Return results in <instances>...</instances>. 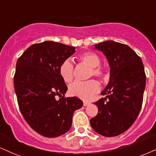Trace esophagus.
Listing matches in <instances>:
<instances>
[{
    "label": "esophagus",
    "mask_w": 156,
    "mask_h": 156,
    "mask_svg": "<svg viewBox=\"0 0 156 156\" xmlns=\"http://www.w3.org/2000/svg\"><path fill=\"white\" fill-rule=\"evenodd\" d=\"M89 104V102H87V101H83V106H87Z\"/></svg>",
    "instance_id": "obj_1"
}]
</instances>
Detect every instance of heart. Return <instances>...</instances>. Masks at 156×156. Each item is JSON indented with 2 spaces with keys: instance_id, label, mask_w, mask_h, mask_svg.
<instances>
[{
  "instance_id": "1",
  "label": "heart",
  "mask_w": 156,
  "mask_h": 156,
  "mask_svg": "<svg viewBox=\"0 0 156 156\" xmlns=\"http://www.w3.org/2000/svg\"><path fill=\"white\" fill-rule=\"evenodd\" d=\"M78 59L82 63L91 67L89 78L96 77L101 81H105L108 78V73L105 67L101 66L100 57L92 51H86L80 54ZM59 74L65 83H70L74 78V66L70 59L64 60L60 65ZM99 85L96 80H90L86 82H74L69 86V93L73 97L87 99L97 93Z\"/></svg>"
}]
</instances>
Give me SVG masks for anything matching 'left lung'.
I'll return each instance as SVG.
<instances>
[{
  "label": "left lung",
  "mask_w": 156,
  "mask_h": 156,
  "mask_svg": "<svg viewBox=\"0 0 156 156\" xmlns=\"http://www.w3.org/2000/svg\"><path fill=\"white\" fill-rule=\"evenodd\" d=\"M110 65V80L96 102L97 115L90 120L95 132L105 136L125 132L136 121L141 110L146 84L142 59L126 44L107 41L94 45ZM108 101H106V99Z\"/></svg>",
  "instance_id": "1"
}]
</instances>
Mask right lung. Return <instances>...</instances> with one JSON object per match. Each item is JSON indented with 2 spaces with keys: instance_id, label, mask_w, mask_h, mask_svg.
I'll use <instances>...</instances> for the list:
<instances>
[{
  "instance_id": "1",
  "label": "right lung",
  "mask_w": 156,
  "mask_h": 156,
  "mask_svg": "<svg viewBox=\"0 0 156 156\" xmlns=\"http://www.w3.org/2000/svg\"><path fill=\"white\" fill-rule=\"evenodd\" d=\"M75 49L45 41L30 46L16 62L14 84L19 108L30 126L44 136L57 137L68 132L75 110L83 106L78 97H64L67 87L59 71ZM59 95L63 97L57 101Z\"/></svg>"
}]
</instances>
